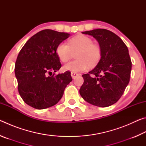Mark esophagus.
I'll return each mask as SVG.
<instances>
[{
	"instance_id": "34e87169",
	"label": "esophagus",
	"mask_w": 146,
	"mask_h": 146,
	"mask_svg": "<svg viewBox=\"0 0 146 146\" xmlns=\"http://www.w3.org/2000/svg\"><path fill=\"white\" fill-rule=\"evenodd\" d=\"M71 77H72L73 78H75L76 76H77L78 75V74L77 73H75V72H71Z\"/></svg>"
}]
</instances>
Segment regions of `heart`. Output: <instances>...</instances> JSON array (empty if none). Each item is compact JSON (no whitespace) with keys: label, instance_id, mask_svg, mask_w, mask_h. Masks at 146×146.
I'll use <instances>...</instances> for the list:
<instances>
[{"label":"heart","instance_id":"1","mask_svg":"<svg viewBox=\"0 0 146 146\" xmlns=\"http://www.w3.org/2000/svg\"><path fill=\"white\" fill-rule=\"evenodd\" d=\"M75 54V60L71 61L63 66L64 71L79 72L87 70L90 66H95L101 57V49L97 44H93V40L88 36L79 35L71 38L69 44L61 42L56 49V55L63 62L68 61Z\"/></svg>","mask_w":146,"mask_h":146}]
</instances>
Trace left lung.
<instances>
[{"mask_svg": "<svg viewBox=\"0 0 146 146\" xmlns=\"http://www.w3.org/2000/svg\"><path fill=\"white\" fill-rule=\"evenodd\" d=\"M82 33L98 41L101 58L93 70L82 75L84 83L79 92L91 104L111 106L122 97L129 82L132 63L127 47L119 36L107 29H96Z\"/></svg>", "mask_w": 146, "mask_h": 146, "instance_id": "obj_1", "label": "left lung"}]
</instances>
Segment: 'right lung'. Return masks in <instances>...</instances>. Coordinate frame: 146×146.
Listing matches in <instances>:
<instances>
[{
    "mask_svg": "<svg viewBox=\"0 0 146 146\" xmlns=\"http://www.w3.org/2000/svg\"><path fill=\"white\" fill-rule=\"evenodd\" d=\"M70 35L44 29L31 36L19 52L15 66L18 90L31 107L42 110L55 105L72 81L70 71L55 75L61 68L56 48Z\"/></svg>",
    "mask_w": 146,
    "mask_h": 146,
    "instance_id": "right-lung-1",
    "label": "right lung"
}]
</instances>
